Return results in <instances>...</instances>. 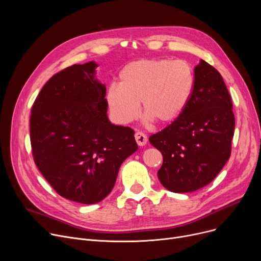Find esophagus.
I'll return each mask as SVG.
<instances>
[{"label": "esophagus", "mask_w": 261, "mask_h": 261, "mask_svg": "<svg viewBox=\"0 0 261 261\" xmlns=\"http://www.w3.org/2000/svg\"><path fill=\"white\" fill-rule=\"evenodd\" d=\"M134 136H135V141H136V143H138L139 146H145L147 144L148 138H147L146 134L138 131V132L135 133Z\"/></svg>", "instance_id": "obj_1"}]
</instances>
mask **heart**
Here are the masks:
<instances>
[{
    "instance_id": "1",
    "label": "heart",
    "mask_w": 261,
    "mask_h": 261,
    "mask_svg": "<svg viewBox=\"0 0 261 261\" xmlns=\"http://www.w3.org/2000/svg\"><path fill=\"white\" fill-rule=\"evenodd\" d=\"M195 72L184 60L141 59L128 63L118 75V85L107 91V102L119 123L140 114L142 102L146 121L168 125L179 118L190 102Z\"/></svg>"
}]
</instances>
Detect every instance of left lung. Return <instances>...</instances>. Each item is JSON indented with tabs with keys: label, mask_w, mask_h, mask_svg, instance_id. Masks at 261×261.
<instances>
[{
	"label": "left lung",
	"mask_w": 261,
	"mask_h": 261,
	"mask_svg": "<svg viewBox=\"0 0 261 261\" xmlns=\"http://www.w3.org/2000/svg\"><path fill=\"white\" fill-rule=\"evenodd\" d=\"M195 89L183 114L149 142L163 154L159 180L173 193H191L210 184L230 156L235 116L223 78L200 60Z\"/></svg>",
	"instance_id": "obj_1"
}]
</instances>
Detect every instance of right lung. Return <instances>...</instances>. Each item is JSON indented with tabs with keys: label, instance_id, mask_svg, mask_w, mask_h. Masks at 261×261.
Here are the masks:
<instances>
[{
	"label": "right lung",
	"instance_id": "1",
	"mask_svg": "<svg viewBox=\"0 0 261 261\" xmlns=\"http://www.w3.org/2000/svg\"><path fill=\"white\" fill-rule=\"evenodd\" d=\"M98 64H74L54 75L32 108L31 143L36 165L57 193L95 204L114 187L119 167L139 149L134 131L109 120Z\"/></svg>",
	"mask_w": 261,
	"mask_h": 261
}]
</instances>
